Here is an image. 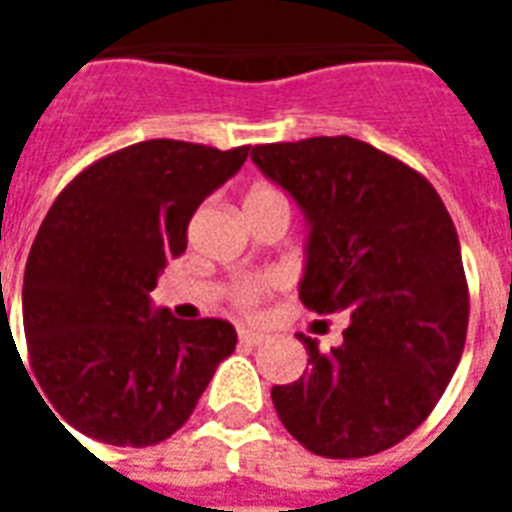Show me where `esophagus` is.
Masks as SVG:
<instances>
[{"label": "esophagus", "instance_id": "esophagus-1", "mask_svg": "<svg viewBox=\"0 0 512 512\" xmlns=\"http://www.w3.org/2000/svg\"><path fill=\"white\" fill-rule=\"evenodd\" d=\"M238 340L244 345H260L266 340V334L255 332V329H238Z\"/></svg>", "mask_w": 512, "mask_h": 512}]
</instances>
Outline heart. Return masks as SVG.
Returning <instances> with one entry per match:
<instances>
[{"label":"heart","mask_w":512,"mask_h":512,"mask_svg":"<svg viewBox=\"0 0 512 512\" xmlns=\"http://www.w3.org/2000/svg\"><path fill=\"white\" fill-rule=\"evenodd\" d=\"M268 194H279V191H274L271 186H255V189H249L246 200H257V197H268ZM271 288H274V279H268V277L244 279V282L233 290L235 310L257 312V307L263 304V299H266V293Z\"/></svg>","instance_id":"1"}]
</instances>
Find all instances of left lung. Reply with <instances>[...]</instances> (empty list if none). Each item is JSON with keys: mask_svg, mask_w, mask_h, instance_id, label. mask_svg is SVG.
I'll use <instances>...</instances> for the list:
<instances>
[{"mask_svg": "<svg viewBox=\"0 0 512 512\" xmlns=\"http://www.w3.org/2000/svg\"><path fill=\"white\" fill-rule=\"evenodd\" d=\"M263 175L307 213L299 299L343 312V345L299 334L310 370L271 400L323 458H367L428 419L461 362L469 285L450 213L425 175L354 136L252 147Z\"/></svg>", "mask_w": 512, "mask_h": 512, "instance_id": "left-lung-1", "label": "left lung"}]
</instances>
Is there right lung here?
<instances>
[{"instance_id": "obj_1", "label": "right lung", "mask_w": 512, "mask_h": 512, "mask_svg": "<svg viewBox=\"0 0 512 512\" xmlns=\"http://www.w3.org/2000/svg\"><path fill=\"white\" fill-rule=\"evenodd\" d=\"M246 156L249 145L147 139L98 158L54 200L29 249L21 301L40 397L73 430L115 447L169 439L235 351L227 321L153 315L147 293L186 252L200 202Z\"/></svg>"}]
</instances>
